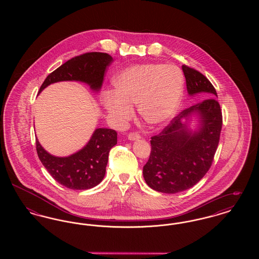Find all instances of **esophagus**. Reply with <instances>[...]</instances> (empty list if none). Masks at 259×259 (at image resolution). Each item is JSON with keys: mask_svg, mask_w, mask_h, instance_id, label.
Here are the masks:
<instances>
[{"mask_svg": "<svg viewBox=\"0 0 259 259\" xmlns=\"http://www.w3.org/2000/svg\"><path fill=\"white\" fill-rule=\"evenodd\" d=\"M141 139V136L139 135L138 133H130L128 135V140L130 141H138Z\"/></svg>", "mask_w": 259, "mask_h": 259, "instance_id": "1", "label": "esophagus"}]
</instances>
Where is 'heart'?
Here are the masks:
<instances>
[{
    "mask_svg": "<svg viewBox=\"0 0 259 259\" xmlns=\"http://www.w3.org/2000/svg\"><path fill=\"white\" fill-rule=\"evenodd\" d=\"M112 84L114 92H103L101 103L115 123L131 119L137 105L146 123L163 126L180 108L185 77L176 66L145 63L125 68L113 77Z\"/></svg>",
    "mask_w": 259,
    "mask_h": 259,
    "instance_id": "heart-1",
    "label": "heart"
}]
</instances>
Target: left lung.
Segmentation results:
<instances>
[{"instance_id": "1", "label": "left lung", "mask_w": 259, "mask_h": 259, "mask_svg": "<svg viewBox=\"0 0 259 259\" xmlns=\"http://www.w3.org/2000/svg\"><path fill=\"white\" fill-rule=\"evenodd\" d=\"M189 97L207 99L179 113L159 135L151 137V152L143 175L147 185L162 193L186 190L209 171L220 142L222 115L218 94L204 74L183 65ZM195 130L190 128L192 117Z\"/></svg>"}]
</instances>
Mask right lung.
Here are the masks:
<instances>
[{"instance_id":"add662e5","label":"right lung","mask_w":259,"mask_h":259,"mask_svg":"<svg viewBox=\"0 0 259 259\" xmlns=\"http://www.w3.org/2000/svg\"><path fill=\"white\" fill-rule=\"evenodd\" d=\"M112 61L108 53L89 52L72 58L48 75L39 93L52 83L79 81L99 92L107 67ZM117 144V133L108 128H97L87 145L69 156L50 154L36 140L38 158L51 177L67 188L85 190L98 185L104 179L109 152Z\"/></svg>"}]
</instances>
